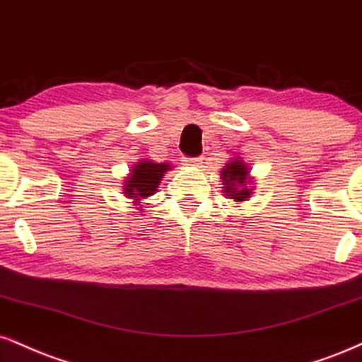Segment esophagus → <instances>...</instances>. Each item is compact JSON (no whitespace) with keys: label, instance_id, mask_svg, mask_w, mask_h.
<instances>
[{"label":"esophagus","instance_id":"34e87169","mask_svg":"<svg viewBox=\"0 0 362 362\" xmlns=\"http://www.w3.org/2000/svg\"><path fill=\"white\" fill-rule=\"evenodd\" d=\"M184 163L189 165V167H199L200 163H202V158H184Z\"/></svg>","mask_w":362,"mask_h":362}]
</instances>
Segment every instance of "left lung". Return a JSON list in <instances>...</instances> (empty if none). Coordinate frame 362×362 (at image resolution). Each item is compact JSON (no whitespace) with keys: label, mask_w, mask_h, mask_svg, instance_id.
<instances>
[{"label":"left lung","mask_w":362,"mask_h":362,"mask_svg":"<svg viewBox=\"0 0 362 362\" xmlns=\"http://www.w3.org/2000/svg\"><path fill=\"white\" fill-rule=\"evenodd\" d=\"M221 180H223V192L228 199H233L234 202H243L247 200L252 194L250 177V168L241 158H233L226 167L221 170Z\"/></svg>","instance_id":"left-lung-1"}]
</instances>
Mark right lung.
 Wrapping results in <instances>:
<instances>
[{"mask_svg": "<svg viewBox=\"0 0 362 362\" xmlns=\"http://www.w3.org/2000/svg\"><path fill=\"white\" fill-rule=\"evenodd\" d=\"M172 170V165L168 163H156L153 160H139L126 177L123 185V194L128 199L133 200V204H138L139 200L150 197L158 189L160 180L165 173Z\"/></svg>", "mask_w": 362, "mask_h": 362, "instance_id": "obj_1", "label": "right lung"}]
</instances>
